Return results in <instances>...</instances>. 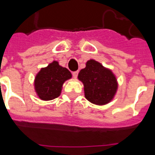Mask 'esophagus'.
Returning <instances> with one entry per match:
<instances>
[{
	"mask_svg": "<svg viewBox=\"0 0 155 155\" xmlns=\"http://www.w3.org/2000/svg\"><path fill=\"white\" fill-rule=\"evenodd\" d=\"M78 74H79V71H75L72 72V75H73L74 78H76L78 76Z\"/></svg>",
	"mask_w": 155,
	"mask_h": 155,
	"instance_id": "esophagus-1",
	"label": "esophagus"
}]
</instances>
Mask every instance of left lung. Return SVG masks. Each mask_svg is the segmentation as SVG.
Wrapping results in <instances>:
<instances>
[{
	"label": "left lung",
	"instance_id": "8db88e82",
	"mask_svg": "<svg viewBox=\"0 0 155 155\" xmlns=\"http://www.w3.org/2000/svg\"><path fill=\"white\" fill-rule=\"evenodd\" d=\"M78 79L84 84L86 99L97 105H104L111 101L118 88L112 71L94 60L87 62L86 68L80 70Z\"/></svg>",
	"mask_w": 155,
	"mask_h": 155
}]
</instances>
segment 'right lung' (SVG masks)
<instances>
[{
	"label": "right lung",
	"instance_id": "add662e5",
	"mask_svg": "<svg viewBox=\"0 0 155 155\" xmlns=\"http://www.w3.org/2000/svg\"><path fill=\"white\" fill-rule=\"evenodd\" d=\"M71 78V72L53 61L48 67L41 68L35 78V90L42 100H51L61 93L62 86L67 80Z\"/></svg>",
	"mask_w": 155,
	"mask_h": 155
}]
</instances>
